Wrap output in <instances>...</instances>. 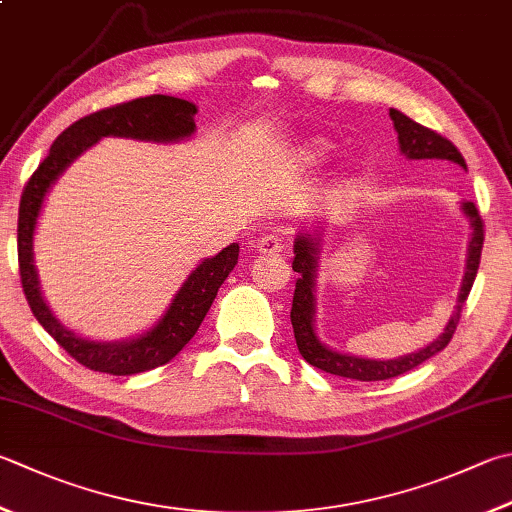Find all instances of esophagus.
<instances>
[{
    "mask_svg": "<svg viewBox=\"0 0 512 512\" xmlns=\"http://www.w3.org/2000/svg\"><path fill=\"white\" fill-rule=\"evenodd\" d=\"M285 247H287L285 238L276 236V234H267L256 243V249L260 254H278V252H283Z\"/></svg>",
    "mask_w": 512,
    "mask_h": 512,
    "instance_id": "esophagus-1",
    "label": "esophagus"
}]
</instances>
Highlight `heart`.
<instances>
[{"mask_svg":"<svg viewBox=\"0 0 512 512\" xmlns=\"http://www.w3.org/2000/svg\"><path fill=\"white\" fill-rule=\"evenodd\" d=\"M330 151L332 147L325 140H310L301 149V160H305L307 165H321V162L330 156Z\"/></svg>","mask_w":512,"mask_h":512,"instance_id":"b5f03b06","label":"heart"}]
</instances>
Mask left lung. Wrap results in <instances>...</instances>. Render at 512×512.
<instances>
[{
  "label": "left lung",
  "mask_w": 512,
  "mask_h": 512,
  "mask_svg": "<svg viewBox=\"0 0 512 512\" xmlns=\"http://www.w3.org/2000/svg\"><path fill=\"white\" fill-rule=\"evenodd\" d=\"M390 118L394 122V129L399 133V149L410 160H450L455 165L466 169L464 156L459 149L446 140L439 133H435L428 127H421L419 122L410 120L408 115H403L397 109H390ZM464 214L470 220L472 238L468 245V263H466V276L461 283V292L457 298V310L450 316L443 334L439 339L432 341L430 345L421 347L419 352L403 354L399 359L390 361H374V359H359V356L334 352L330 347H325L318 341L314 330V281H316V267H318V247H321V234H298L294 240V263L292 269L298 272V281L294 289V301H292V327H294V339L298 345V352L303 354V359L314 365V368L330 372L336 376H345V379L356 381H385L392 376H399L412 368H417L423 361H428L430 356L441 352L452 339V334L457 330V323L461 318V307H464L466 298L475 283L479 260H481V247H484V220H481L475 202H464L461 205Z\"/></svg>",
  "instance_id": "obj_1"
}]
</instances>
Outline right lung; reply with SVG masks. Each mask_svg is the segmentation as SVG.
Instances as JSON below:
<instances>
[{
    "label": "right lung",
    "mask_w": 512,
    "mask_h": 512,
    "mask_svg": "<svg viewBox=\"0 0 512 512\" xmlns=\"http://www.w3.org/2000/svg\"><path fill=\"white\" fill-rule=\"evenodd\" d=\"M196 113V104L171 98V95H147V98L95 111L73 122L69 129L57 136L48 156L26 182L22 200H19L17 220L19 276H22L26 301L44 330L84 368L129 376L169 363L194 339L202 318L207 316L211 303H214L218 287L225 283V278L238 263V245L231 243L223 252L202 260L182 283L178 294L173 296L165 316L151 330L129 341H89L66 330L53 316L40 292V278H37L33 263V236L44 198L53 182L62 176V171L98 140L115 136L147 142H178L196 131Z\"/></svg>",
    "instance_id": "right-lung-1"
}]
</instances>
